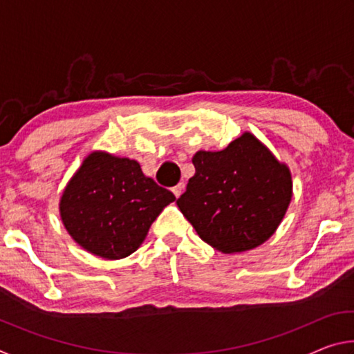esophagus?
Instances as JSON below:
<instances>
[{
	"label": "esophagus",
	"instance_id": "esophagus-1",
	"mask_svg": "<svg viewBox=\"0 0 354 354\" xmlns=\"http://www.w3.org/2000/svg\"><path fill=\"white\" fill-rule=\"evenodd\" d=\"M171 192H173V194H175V196H176V198H178V196L181 195L183 192H184V183H179V184H176L175 187L171 189Z\"/></svg>",
	"mask_w": 354,
	"mask_h": 354
}]
</instances>
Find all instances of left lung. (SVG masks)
Masks as SVG:
<instances>
[{"mask_svg":"<svg viewBox=\"0 0 354 354\" xmlns=\"http://www.w3.org/2000/svg\"><path fill=\"white\" fill-rule=\"evenodd\" d=\"M195 175L176 200L198 236L221 253H242L268 241L292 200L289 167L243 133L221 151H198Z\"/></svg>","mask_w":354,"mask_h":354,"instance_id":"8db88e82","label":"left lung"}]
</instances>
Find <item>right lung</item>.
I'll list each match as a JSON object with an SVG mask.
<instances>
[{
    "mask_svg": "<svg viewBox=\"0 0 354 354\" xmlns=\"http://www.w3.org/2000/svg\"><path fill=\"white\" fill-rule=\"evenodd\" d=\"M175 200L143 175L137 160L93 151L64 189L59 211L65 230L84 250L123 259L140 247L153 221Z\"/></svg>",
    "mask_w": 354,
    "mask_h": 354,
    "instance_id": "add662e5",
    "label": "right lung"
}]
</instances>
